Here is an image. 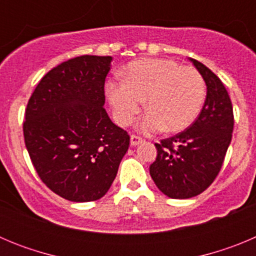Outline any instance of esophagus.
<instances>
[{
	"label": "esophagus",
	"instance_id": "obj_1",
	"mask_svg": "<svg viewBox=\"0 0 256 256\" xmlns=\"http://www.w3.org/2000/svg\"><path fill=\"white\" fill-rule=\"evenodd\" d=\"M142 142H144V140L142 138V137H140V136H130V144H132V146H137V144H142Z\"/></svg>",
	"mask_w": 256,
	"mask_h": 256
}]
</instances>
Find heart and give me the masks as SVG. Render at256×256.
<instances>
[{
    "label": "heart",
    "instance_id": "b5f03b06",
    "mask_svg": "<svg viewBox=\"0 0 256 256\" xmlns=\"http://www.w3.org/2000/svg\"><path fill=\"white\" fill-rule=\"evenodd\" d=\"M123 78L106 86L116 122L130 126L144 100L148 112L140 123L144 132H180L191 126L206 94L205 80L195 68L168 58H140L124 69Z\"/></svg>",
    "mask_w": 256,
    "mask_h": 256
}]
</instances>
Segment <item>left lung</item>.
I'll return each instance as SVG.
<instances>
[{
    "label": "left lung",
    "mask_w": 256,
    "mask_h": 256,
    "mask_svg": "<svg viewBox=\"0 0 256 256\" xmlns=\"http://www.w3.org/2000/svg\"><path fill=\"white\" fill-rule=\"evenodd\" d=\"M191 61L206 83V100L188 128L155 144L158 155L150 165L158 188L172 198L198 196L214 182L234 132V108L224 84L200 61Z\"/></svg>",
    "instance_id": "1"
}]
</instances>
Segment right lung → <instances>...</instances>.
I'll return each instance as SVG.
<instances>
[{
  "instance_id": "obj_1",
  "label": "right lung",
  "mask_w": 256,
  "mask_h": 256,
  "mask_svg": "<svg viewBox=\"0 0 256 256\" xmlns=\"http://www.w3.org/2000/svg\"><path fill=\"white\" fill-rule=\"evenodd\" d=\"M110 56L83 55L61 62L40 79L22 123L26 148L40 180L76 202L102 198L130 148L105 104Z\"/></svg>"
}]
</instances>
